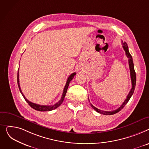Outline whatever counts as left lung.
I'll return each mask as SVG.
<instances>
[{"label":"left lung","instance_id":"obj_1","mask_svg":"<svg viewBox=\"0 0 149 149\" xmlns=\"http://www.w3.org/2000/svg\"><path fill=\"white\" fill-rule=\"evenodd\" d=\"M121 42H122V45H123V49H124V50L126 52V55L128 58V62H129V68H130L131 81H132V88H131L130 92L129 93V94L127 96V98L124 101V102L122 103L121 105L118 108H117L116 110L111 111H104L99 109L97 108L94 107L93 105V104L91 103V107L95 111H97V112H99L100 113H102V114H103V115H113V114H115V113L118 112L120 111H121V109H123L124 108V107L127 104V103L129 102L130 97H132V94L134 92V90H135V85H136V73H135V70H134V65L132 57V56H131V55L130 54L129 52L128 46L127 45V43L126 42H123V41H121Z\"/></svg>","mask_w":149,"mask_h":149}]
</instances>
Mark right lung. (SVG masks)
<instances>
[{"instance_id": "add662e5", "label": "right lung", "mask_w": 149, "mask_h": 149, "mask_svg": "<svg viewBox=\"0 0 149 149\" xmlns=\"http://www.w3.org/2000/svg\"><path fill=\"white\" fill-rule=\"evenodd\" d=\"M19 70H18V73H17V84H18V86H19V90H20V91L21 94H22L23 97H24V99H25L26 102H27L29 104V105L31 108H32L33 109H36L37 111H52V110H54V109H55L56 108L59 107L61 105V104H62V103L64 101L65 95L66 94V93H67V89H68V87L70 82V81L73 79L74 76L76 74V73H73L71 75H70V76L68 77L67 82H66V84H65V85L64 86V90H63V93L62 97H61V100L59 102H58L57 103H56L55 104H52V105L49 106V105H40V104H36V103H33L29 101L25 97V96L23 95V93H22V91L21 90V88H20V83H19Z\"/></svg>"}]
</instances>
